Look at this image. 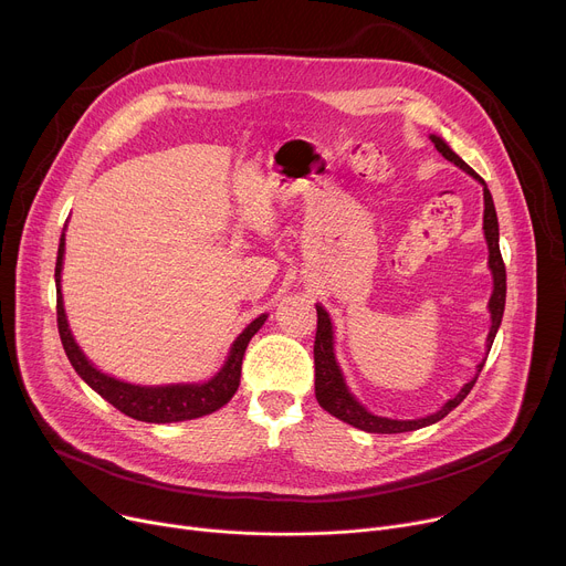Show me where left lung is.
Here are the masks:
<instances>
[{
	"label": "left lung",
	"mask_w": 566,
	"mask_h": 566,
	"mask_svg": "<svg viewBox=\"0 0 566 566\" xmlns=\"http://www.w3.org/2000/svg\"><path fill=\"white\" fill-rule=\"evenodd\" d=\"M430 138L434 143V147L450 160V164H454L457 168H461L465 175H470L472 179H476L483 186V234H486V244H489V253H491L489 255V266H491V273H493V295H491V302H489L493 325H491V332H489V338H486V356H489V352L493 347V340L497 336V329L502 325L504 304H506V266H504V260H502V253H500V223H497L493 195H491L486 181H483L461 156H457L441 136L432 134ZM315 311H317V332H315V345H313V363H315V398L319 402V408L327 410L336 419H340V421H345V423H349L358 430L371 432V434L412 432V430H419V428H426V426H432V423L441 421L470 394V389L474 387V382L479 378V371L483 369V363H486V358H483L476 365L474 378L470 382H465L454 398H450L439 412H434L430 417L412 419V421L376 417V415L367 412V408L360 406V402L356 400V396L349 391V387L345 382V376H343V371L336 363V354H334V327H332L329 313L322 308L319 304H315Z\"/></svg>",
	"instance_id": "8db88e82"
}]
</instances>
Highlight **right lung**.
<instances>
[{
    "label": "right lung",
    "instance_id": "right-lung-1",
    "mask_svg": "<svg viewBox=\"0 0 566 566\" xmlns=\"http://www.w3.org/2000/svg\"><path fill=\"white\" fill-rule=\"evenodd\" d=\"M62 258H64V232L60 237L57 260H55V295H57L55 308H57V332H60L62 347L66 352L69 363L77 371V376L83 378L94 391H98L105 400H109L116 410L145 423H177V421H190V419L212 415L219 408H223L226 402L234 396L239 387V376H241V360H244L251 338L266 322L269 317L266 313L255 317L251 325L237 336L223 367L206 382H179V385H156V387L123 382L96 369L71 336L64 304H62V291H60Z\"/></svg>",
    "mask_w": 566,
    "mask_h": 566
}]
</instances>
